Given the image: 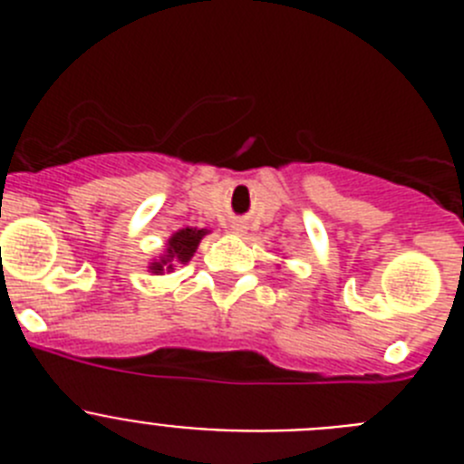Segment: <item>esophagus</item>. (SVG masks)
<instances>
[{
    "label": "esophagus",
    "instance_id": "1",
    "mask_svg": "<svg viewBox=\"0 0 464 464\" xmlns=\"http://www.w3.org/2000/svg\"><path fill=\"white\" fill-rule=\"evenodd\" d=\"M229 227H232V232H237V235L246 232V223H244V220H232V225H229Z\"/></svg>",
    "mask_w": 464,
    "mask_h": 464
}]
</instances>
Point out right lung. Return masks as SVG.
<instances>
[{
    "label": "right lung",
    "mask_w": 464,
    "mask_h": 464,
    "mask_svg": "<svg viewBox=\"0 0 464 464\" xmlns=\"http://www.w3.org/2000/svg\"><path fill=\"white\" fill-rule=\"evenodd\" d=\"M207 235H208V229H204V227L202 229L199 227L176 229L174 235L167 239L165 251L149 262V272L155 274V276H162V274L174 272L176 265H188V262H190V257L195 256L199 241H202Z\"/></svg>",
    "instance_id": "add662e5"
}]
</instances>
